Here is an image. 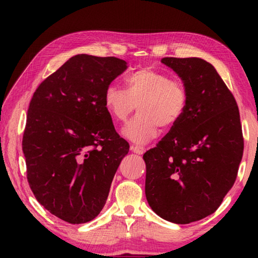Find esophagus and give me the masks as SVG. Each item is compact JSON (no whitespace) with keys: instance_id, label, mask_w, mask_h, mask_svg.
Instances as JSON below:
<instances>
[{"instance_id":"1","label":"esophagus","mask_w":258,"mask_h":258,"mask_svg":"<svg viewBox=\"0 0 258 258\" xmlns=\"http://www.w3.org/2000/svg\"><path fill=\"white\" fill-rule=\"evenodd\" d=\"M131 150H132L134 154H137V155H142V154H145L146 152V149L143 147H140V146H131Z\"/></svg>"}]
</instances>
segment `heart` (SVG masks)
Instances as JSON below:
<instances>
[{"label": "heart", "mask_w": 258, "mask_h": 258, "mask_svg": "<svg viewBox=\"0 0 258 258\" xmlns=\"http://www.w3.org/2000/svg\"><path fill=\"white\" fill-rule=\"evenodd\" d=\"M126 90L108 85L103 94L107 111L116 121H125L138 106L139 113L123 130L135 143H147L159 127L171 130L178 124L189 107L185 83L151 67L140 68L125 77Z\"/></svg>", "instance_id": "b5f03b06"}]
</instances>
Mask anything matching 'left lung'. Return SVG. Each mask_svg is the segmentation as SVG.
<instances>
[{
	"mask_svg": "<svg viewBox=\"0 0 258 258\" xmlns=\"http://www.w3.org/2000/svg\"><path fill=\"white\" fill-rule=\"evenodd\" d=\"M189 90L183 118L146 161V197L157 215L189 224L211 215L234 184L243 138L237 101L211 63L200 58H163Z\"/></svg>",
	"mask_w": 258,
	"mask_h": 258,
	"instance_id": "1",
	"label": "left lung"
}]
</instances>
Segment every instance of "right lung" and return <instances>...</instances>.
Returning <instances> with one entry per match:
<instances>
[{
	"instance_id": "obj_1",
	"label": "right lung",
	"mask_w": 258,
	"mask_h": 258,
	"mask_svg": "<svg viewBox=\"0 0 258 258\" xmlns=\"http://www.w3.org/2000/svg\"><path fill=\"white\" fill-rule=\"evenodd\" d=\"M126 68L115 56L77 54L30 100L23 137L27 180L37 202L68 223L99 215L128 154L103 103L107 86Z\"/></svg>"
}]
</instances>
